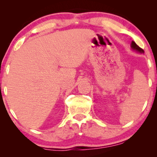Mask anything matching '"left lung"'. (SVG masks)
<instances>
[{"instance_id": "left-lung-1", "label": "left lung", "mask_w": 157, "mask_h": 157, "mask_svg": "<svg viewBox=\"0 0 157 157\" xmlns=\"http://www.w3.org/2000/svg\"><path fill=\"white\" fill-rule=\"evenodd\" d=\"M131 48H132L133 50H135V51L140 52V53H144V50L142 49V48H140V46H138L134 41H132V42H131Z\"/></svg>"}]
</instances>
